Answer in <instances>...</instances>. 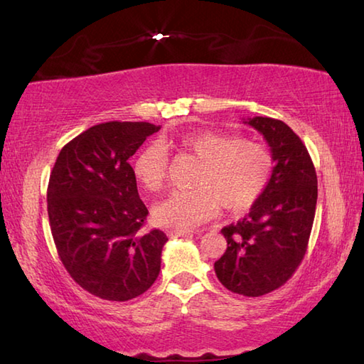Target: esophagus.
Listing matches in <instances>:
<instances>
[{
    "label": "esophagus",
    "mask_w": 364,
    "mask_h": 364,
    "mask_svg": "<svg viewBox=\"0 0 364 364\" xmlns=\"http://www.w3.org/2000/svg\"><path fill=\"white\" fill-rule=\"evenodd\" d=\"M167 235L170 239H173V237H186V235H193V230H178V229H170L167 230Z\"/></svg>",
    "instance_id": "esophagus-1"
}]
</instances>
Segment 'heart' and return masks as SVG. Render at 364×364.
I'll return each mask as SVG.
<instances>
[{"label":"heart","instance_id":"heart-1","mask_svg":"<svg viewBox=\"0 0 364 364\" xmlns=\"http://www.w3.org/2000/svg\"><path fill=\"white\" fill-rule=\"evenodd\" d=\"M164 148L194 156L200 168L194 176V191H176L154 207L156 221L165 228L193 229L220 210L251 207L266 189L272 171V157L259 143L211 130H196L165 138ZM168 159L159 144L143 148L134 162V175L143 189L156 193L167 181Z\"/></svg>","mask_w":364,"mask_h":364}]
</instances>
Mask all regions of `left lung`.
<instances>
[{
  "mask_svg": "<svg viewBox=\"0 0 364 364\" xmlns=\"http://www.w3.org/2000/svg\"><path fill=\"white\" fill-rule=\"evenodd\" d=\"M266 138L275 167L243 220L223 228L228 240L215 272L229 291L267 294L291 279L307 251L316 207V173L307 148L285 122L243 121Z\"/></svg>",
  "mask_w": 364,
  "mask_h": 364,
  "instance_id": "8db88e82",
  "label": "left lung"
}]
</instances>
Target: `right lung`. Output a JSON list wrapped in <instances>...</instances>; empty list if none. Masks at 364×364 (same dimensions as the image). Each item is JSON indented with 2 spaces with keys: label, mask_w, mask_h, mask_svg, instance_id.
Wrapping results in <instances>:
<instances>
[{
  "label": "right lung",
  "mask_w": 364,
  "mask_h": 364,
  "mask_svg": "<svg viewBox=\"0 0 364 364\" xmlns=\"http://www.w3.org/2000/svg\"><path fill=\"white\" fill-rule=\"evenodd\" d=\"M161 125L103 122L58 154L48 186V215L58 257L85 291L124 302L143 294L161 272L162 230L143 234L146 205L129 157Z\"/></svg>",
  "instance_id": "obj_1"
}]
</instances>
